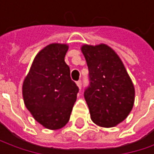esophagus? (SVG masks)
Here are the masks:
<instances>
[{"mask_svg":"<svg viewBox=\"0 0 154 154\" xmlns=\"http://www.w3.org/2000/svg\"><path fill=\"white\" fill-rule=\"evenodd\" d=\"M76 85H78V87H79V88H81V87H82V82H81V80L76 81Z\"/></svg>","mask_w":154,"mask_h":154,"instance_id":"1","label":"esophagus"}]
</instances>
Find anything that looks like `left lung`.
I'll return each mask as SVG.
<instances>
[{
    "mask_svg": "<svg viewBox=\"0 0 154 154\" xmlns=\"http://www.w3.org/2000/svg\"><path fill=\"white\" fill-rule=\"evenodd\" d=\"M81 51L89 72L84 97L90 118L97 125L110 128L128 117L134 104L135 90L126 68L109 45H84Z\"/></svg>",
    "mask_w": 154,
    "mask_h": 154,
    "instance_id": "8db88e82",
    "label": "left lung"
}]
</instances>
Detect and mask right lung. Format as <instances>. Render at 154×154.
Instances as JSON below:
<instances>
[{
    "mask_svg": "<svg viewBox=\"0 0 154 154\" xmlns=\"http://www.w3.org/2000/svg\"><path fill=\"white\" fill-rule=\"evenodd\" d=\"M68 45L50 44L35 57L23 84L25 107L49 130L63 128L69 120L79 88L65 62Z\"/></svg>",
    "mask_w": 154,
    "mask_h": 154,
    "instance_id": "obj_1",
    "label": "right lung"
}]
</instances>
